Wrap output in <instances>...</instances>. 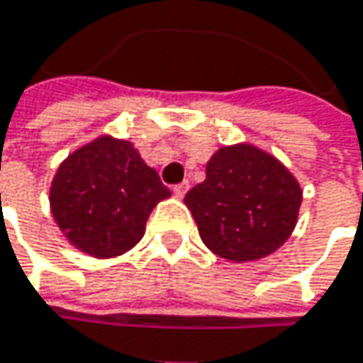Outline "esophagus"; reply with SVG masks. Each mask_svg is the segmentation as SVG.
I'll use <instances>...</instances> for the list:
<instances>
[{
    "mask_svg": "<svg viewBox=\"0 0 363 363\" xmlns=\"http://www.w3.org/2000/svg\"><path fill=\"white\" fill-rule=\"evenodd\" d=\"M172 191H174V195H177V197H184V193L189 191V182L184 181L181 182V184H174V186H172Z\"/></svg>",
    "mask_w": 363,
    "mask_h": 363,
    "instance_id": "1",
    "label": "esophagus"
}]
</instances>
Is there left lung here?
I'll list each match as a JSON object with an SVG mask.
<instances>
[{
	"mask_svg": "<svg viewBox=\"0 0 363 363\" xmlns=\"http://www.w3.org/2000/svg\"><path fill=\"white\" fill-rule=\"evenodd\" d=\"M301 201L303 189L292 172L248 143L220 147L206 164V181L184 195L201 242L233 262L258 260L284 246Z\"/></svg>",
	"mask_w": 363,
	"mask_h": 363,
	"instance_id": "8db88e82",
	"label": "left lung"
}]
</instances>
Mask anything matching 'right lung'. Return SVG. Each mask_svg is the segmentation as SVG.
I'll use <instances>...</instances> for the list:
<instances>
[{"mask_svg":"<svg viewBox=\"0 0 363 363\" xmlns=\"http://www.w3.org/2000/svg\"><path fill=\"white\" fill-rule=\"evenodd\" d=\"M170 195L130 140L103 134L58 166L50 208L71 246L113 258L143 240L151 210Z\"/></svg>","mask_w":363,"mask_h":363,"instance_id":"add662e5","label":"right lung"}]
</instances>
